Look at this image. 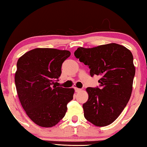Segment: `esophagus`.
Returning a JSON list of instances; mask_svg holds the SVG:
<instances>
[{
    "label": "esophagus",
    "instance_id": "obj_1",
    "mask_svg": "<svg viewBox=\"0 0 147 147\" xmlns=\"http://www.w3.org/2000/svg\"><path fill=\"white\" fill-rule=\"evenodd\" d=\"M74 90H75V91L76 92H80V91H81V88H76V87H75L74 88Z\"/></svg>",
    "mask_w": 147,
    "mask_h": 147
}]
</instances>
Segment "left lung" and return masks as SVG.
Instances as JSON below:
<instances>
[{"label":"left lung","instance_id":"obj_1","mask_svg":"<svg viewBox=\"0 0 147 147\" xmlns=\"http://www.w3.org/2000/svg\"><path fill=\"white\" fill-rule=\"evenodd\" d=\"M74 56L88 65L91 76H100V88H86L84 118L96 127L113 123L131 98L135 67L133 56L123 45L110 43L93 48L78 47Z\"/></svg>","mask_w":147,"mask_h":147}]
</instances>
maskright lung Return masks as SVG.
Masks as SVG:
<instances>
[{
	"instance_id": "1",
	"label": "right lung",
	"mask_w": 147,
	"mask_h": 147,
	"mask_svg": "<svg viewBox=\"0 0 147 147\" xmlns=\"http://www.w3.org/2000/svg\"><path fill=\"white\" fill-rule=\"evenodd\" d=\"M70 55L69 51L36 48L18 60L14 81L18 98L28 117L40 127L57 125L73 100L74 88L53 85L61 76L62 64Z\"/></svg>"
}]
</instances>
